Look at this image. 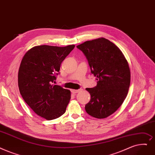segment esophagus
Returning a JSON list of instances; mask_svg holds the SVG:
<instances>
[{
    "label": "esophagus",
    "mask_w": 155,
    "mask_h": 155,
    "mask_svg": "<svg viewBox=\"0 0 155 155\" xmlns=\"http://www.w3.org/2000/svg\"><path fill=\"white\" fill-rule=\"evenodd\" d=\"M82 91V89H77V90H76V89H72V90H71V92L73 93V94H76V93L79 92L80 91Z\"/></svg>",
    "instance_id": "34e87169"
}]
</instances>
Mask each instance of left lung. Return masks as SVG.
<instances>
[{
	"label": "left lung",
	"mask_w": 155,
	"mask_h": 155,
	"mask_svg": "<svg viewBox=\"0 0 155 155\" xmlns=\"http://www.w3.org/2000/svg\"><path fill=\"white\" fill-rule=\"evenodd\" d=\"M86 56L97 85L87 88L91 100L85 105L89 115L105 118L115 113L125 99L130 84V70L124 54L109 40L99 38L77 46Z\"/></svg>",
	"instance_id": "1"
}]
</instances>
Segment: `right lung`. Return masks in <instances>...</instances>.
Returning <instances> with one entry per match:
<instances>
[{
	"label": "right lung",
	"instance_id": "right-lung-1",
	"mask_svg": "<svg viewBox=\"0 0 155 155\" xmlns=\"http://www.w3.org/2000/svg\"><path fill=\"white\" fill-rule=\"evenodd\" d=\"M75 46H35L25 53L20 64V94L37 115L48 120L63 115L70 102V91L53 82L61 63Z\"/></svg>",
	"mask_w": 155,
	"mask_h": 155
}]
</instances>
